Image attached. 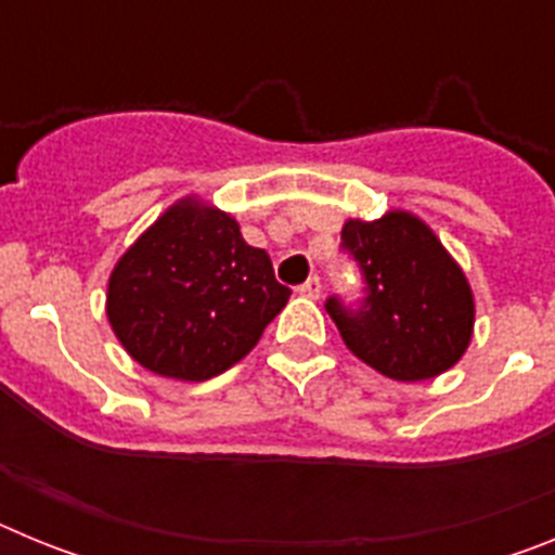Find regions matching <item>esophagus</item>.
I'll use <instances>...</instances> for the list:
<instances>
[{"label": "esophagus", "instance_id": "obj_1", "mask_svg": "<svg viewBox=\"0 0 555 555\" xmlns=\"http://www.w3.org/2000/svg\"><path fill=\"white\" fill-rule=\"evenodd\" d=\"M297 292H300L302 297H308V300H320V292H322L320 278H317V274H313V278H308V281L302 283V286L297 288Z\"/></svg>", "mask_w": 555, "mask_h": 555}]
</instances>
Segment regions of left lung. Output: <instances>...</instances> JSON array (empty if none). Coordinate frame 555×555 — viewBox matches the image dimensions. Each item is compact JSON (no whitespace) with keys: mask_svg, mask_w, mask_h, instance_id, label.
<instances>
[{"mask_svg":"<svg viewBox=\"0 0 555 555\" xmlns=\"http://www.w3.org/2000/svg\"><path fill=\"white\" fill-rule=\"evenodd\" d=\"M341 247L364 272V306L331 297L325 308L352 356L403 384L459 364L473 341L475 297L439 235L409 210H389L375 222L347 219Z\"/></svg>","mask_w":555,"mask_h":555,"instance_id":"8db88e82","label":"left lung"}]
</instances>
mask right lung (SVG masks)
I'll return each instance as SVG.
<instances>
[{"mask_svg": "<svg viewBox=\"0 0 555 555\" xmlns=\"http://www.w3.org/2000/svg\"><path fill=\"white\" fill-rule=\"evenodd\" d=\"M288 294L267 249L249 247L230 214L183 197L116 261L105 313L132 361L199 384L258 345Z\"/></svg>", "mask_w": 555, "mask_h": 555, "instance_id": "1", "label": "right lung"}]
</instances>
